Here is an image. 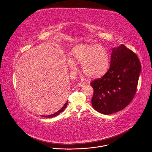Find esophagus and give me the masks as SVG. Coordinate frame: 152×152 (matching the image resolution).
<instances>
[{"label": "esophagus", "mask_w": 152, "mask_h": 152, "mask_svg": "<svg viewBox=\"0 0 152 152\" xmlns=\"http://www.w3.org/2000/svg\"><path fill=\"white\" fill-rule=\"evenodd\" d=\"M85 84L84 83H79L78 84H77V86L78 87H84L85 86Z\"/></svg>", "instance_id": "obj_1"}]
</instances>
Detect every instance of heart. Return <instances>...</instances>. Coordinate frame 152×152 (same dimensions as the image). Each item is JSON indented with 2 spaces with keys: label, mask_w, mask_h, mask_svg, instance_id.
Listing matches in <instances>:
<instances>
[{
  "label": "heart",
  "mask_w": 152,
  "mask_h": 152,
  "mask_svg": "<svg viewBox=\"0 0 152 152\" xmlns=\"http://www.w3.org/2000/svg\"><path fill=\"white\" fill-rule=\"evenodd\" d=\"M68 65L71 70L76 69V64H82L84 73L89 77L95 78L103 75L109 67V54L107 49L100 45L79 44L71 52Z\"/></svg>",
  "instance_id": "b5f03b06"
}]
</instances>
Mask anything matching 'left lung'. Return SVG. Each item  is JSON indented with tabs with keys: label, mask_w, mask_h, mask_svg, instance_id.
<instances>
[{
	"label": "left lung",
	"mask_w": 152,
	"mask_h": 152,
	"mask_svg": "<svg viewBox=\"0 0 152 152\" xmlns=\"http://www.w3.org/2000/svg\"><path fill=\"white\" fill-rule=\"evenodd\" d=\"M141 71V63L132 50L124 45L114 48L109 69L91 82L94 108L106 115L123 110L134 98Z\"/></svg>",
	"instance_id": "8db88e82"
}]
</instances>
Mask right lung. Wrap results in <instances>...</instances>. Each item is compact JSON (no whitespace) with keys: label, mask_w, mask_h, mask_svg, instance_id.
Instances as JSON below:
<instances>
[{"label":"right lung","mask_w":152,"mask_h":152,"mask_svg":"<svg viewBox=\"0 0 152 152\" xmlns=\"http://www.w3.org/2000/svg\"><path fill=\"white\" fill-rule=\"evenodd\" d=\"M67 104H68V101L64 104V106L63 107H61V108L60 110H58L57 112H56V113H55L54 114H52V115H45V116H44V115H41V116H43V117H46V118H53V117H54V116H57V115H58L61 113H62L63 111L65 110V108H66V107L67 106Z\"/></svg>","instance_id":"obj_1"}]
</instances>
